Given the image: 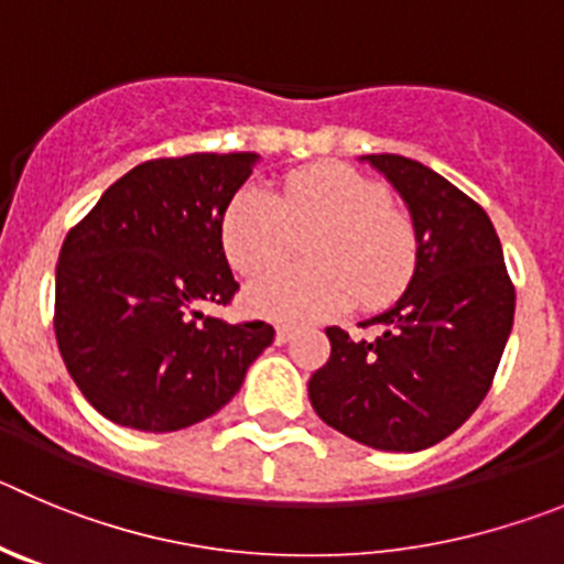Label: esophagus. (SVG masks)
Instances as JSON below:
<instances>
[{"instance_id":"1","label":"esophagus","mask_w":564,"mask_h":564,"mask_svg":"<svg viewBox=\"0 0 564 564\" xmlns=\"http://www.w3.org/2000/svg\"><path fill=\"white\" fill-rule=\"evenodd\" d=\"M291 338H293L291 324H279V327H276V344H288Z\"/></svg>"}]
</instances>
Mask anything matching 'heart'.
<instances>
[{
  "label": "heart",
  "instance_id": "heart-1",
  "mask_svg": "<svg viewBox=\"0 0 564 564\" xmlns=\"http://www.w3.org/2000/svg\"><path fill=\"white\" fill-rule=\"evenodd\" d=\"M302 240L307 265L254 282L248 310L268 318H322L346 304L377 307L405 288L416 262L411 220L377 181L340 164L291 173L276 195L242 187L220 218V248L242 276L282 265Z\"/></svg>",
  "mask_w": 564,
  "mask_h": 564
}]
</instances>
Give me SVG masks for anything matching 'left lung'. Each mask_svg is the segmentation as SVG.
I'll use <instances>...</instances> for the list:
<instances>
[{
  "label": "left lung",
  "mask_w": 564,
  "mask_h": 564,
  "mask_svg": "<svg viewBox=\"0 0 564 564\" xmlns=\"http://www.w3.org/2000/svg\"><path fill=\"white\" fill-rule=\"evenodd\" d=\"M394 184L416 231V268L394 307L352 340L327 327L329 360L307 391L329 427L389 453L451 436L481 405L514 322V285L487 212L425 164L366 156Z\"/></svg>",
  "instance_id": "1"
}]
</instances>
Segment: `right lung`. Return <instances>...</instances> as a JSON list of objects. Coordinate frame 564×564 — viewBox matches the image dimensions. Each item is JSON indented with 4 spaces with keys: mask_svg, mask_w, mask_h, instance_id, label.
<instances>
[{
    "mask_svg": "<svg viewBox=\"0 0 564 564\" xmlns=\"http://www.w3.org/2000/svg\"><path fill=\"white\" fill-rule=\"evenodd\" d=\"M257 153H189L137 164L72 226L55 268V338L83 397L117 425L170 433L240 391L271 346L265 322L229 324L237 282L220 218Z\"/></svg>",
    "mask_w": 564,
    "mask_h": 564,
    "instance_id": "right-lung-1",
    "label": "right lung"
}]
</instances>
